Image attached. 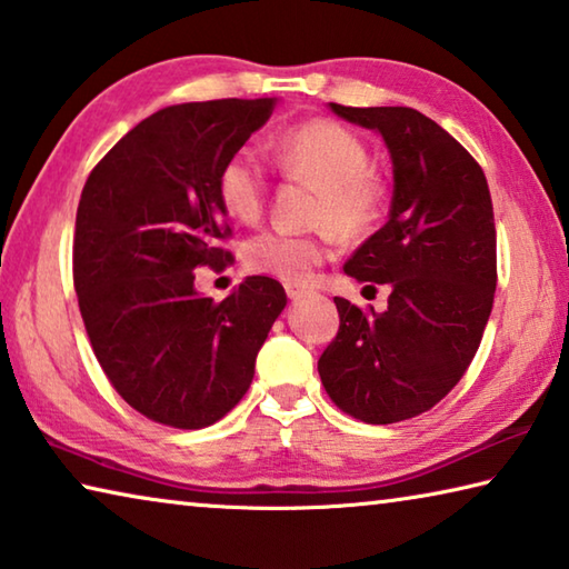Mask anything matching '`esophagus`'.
<instances>
[{
  "instance_id": "obj_1",
  "label": "esophagus",
  "mask_w": 569,
  "mask_h": 569,
  "mask_svg": "<svg viewBox=\"0 0 569 569\" xmlns=\"http://www.w3.org/2000/svg\"><path fill=\"white\" fill-rule=\"evenodd\" d=\"M286 296L291 298V301H298V298H303V296H308V288H303V286H298V283H286Z\"/></svg>"
}]
</instances>
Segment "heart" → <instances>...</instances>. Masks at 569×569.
I'll list each match as a JSON object with an SVG mask.
<instances>
[{
    "label": "heart",
    "instance_id": "heart-1",
    "mask_svg": "<svg viewBox=\"0 0 569 569\" xmlns=\"http://www.w3.org/2000/svg\"><path fill=\"white\" fill-rule=\"evenodd\" d=\"M273 152L283 176L319 188L316 226H331L343 238H361L377 226L387 188L371 168V150L359 132L336 120H308L283 132ZM216 190L230 218L253 223L263 216L268 198L263 162L248 150L233 152L218 170ZM331 253L329 230L313 236L266 230L248 240L246 263L283 283H306Z\"/></svg>",
    "mask_w": 569,
    "mask_h": 569
}]
</instances>
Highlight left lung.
Masks as SVG:
<instances>
[{
  "label": "left lung",
  "instance_id": "8db88e82",
  "mask_svg": "<svg viewBox=\"0 0 569 569\" xmlns=\"http://www.w3.org/2000/svg\"><path fill=\"white\" fill-rule=\"evenodd\" d=\"M331 110L379 130L393 162L387 226L346 261L366 288H391L389 308L333 298L339 333L319 359L326 393L366 423L429 411L465 377L481 343L497 288L492 196L479 162L411 108Z\"/></svg>",
  "mask_w": 569,
  "mask_h": 569
}]
</instances>
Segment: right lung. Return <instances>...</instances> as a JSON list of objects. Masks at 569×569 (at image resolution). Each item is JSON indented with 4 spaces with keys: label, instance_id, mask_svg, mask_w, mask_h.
<instances>
[{
    "label": "right lung",
    "instance_id": "1",
    "mask_svg": "<svg viewBox=\"0 0 569 569\" xmlns=\"http://www.w3.org/2000/svg\"><path fill=\"white\" fill-rule=\"evenodd\" d=\"M276 98L158 110L92 168L77 206L72 281L104 377L134 411L203 429L243 399L256 356L286 306L283 286L248 276L216 303L196 268L233 261L218 200L223 162L271 118Z\"/></svg>",
    "mask_w": 569,
    "mask_h": 569
}]
</instances>
